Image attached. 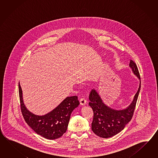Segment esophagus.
<instances>
[{
	"instance_id": "esophagus-1",
	"label": "esophagus",
	"mask_w": 158,
	"mask_h": 158,
	"mask_svg": "<svg viewBox=\"0 0 158 158\" xmlns=\"http://www.w3.org/2000/svg\"><path fill=\"white\" fill-rule=\"evenodd\" d=\"M80 103L81 105H82V106L85 105L86 103V100L84 98H82L80 100Z\"/></svg>"
}]
</instances>
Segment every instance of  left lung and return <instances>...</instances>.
I'll use <instances>...</instances> for the list:
<instances>
[{"label": "left lung", "instance_id": "left-lung-1", "mask_svg": "<svg viewBox=\"0 0 158 158\" xmlns=\"http://www.w3.org/2000/svg\"><path fill=\"white\" fill-rule=\"evenodd\" d=\"M129 67L140 80L137 65L131 60H130ZM140 89L141 80L138 90L131 104L127 108L120 110L108 107L104 103L97 91L93 89L89 95V104L94 112L91 129L94 133L100 137L107 138L123 131L133 117Z\"/></svg>", "mask_w": 158, "mask_h": 158}]
</instances>
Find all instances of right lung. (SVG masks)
I'll list each match as a JSON object with an SVG mask.
<instances>
[{
    "instance_id": "add662e5",
    "label": "right lung",
    "mask_w": 158,
    "mask_h": 158,
    "mask_svg": "<svg viewBox=\"0 0 158 158\" xmlns=\"http://www.w3.org/2000/svg\"><path fill=\"white\" fill-rule=\"evenodd\" d=\"M21 110L25 121L37 134L48 139L61 137L67 130L72 111L80 104L77 96L68 97L59 105L47 114H34L25 107L23 91L19 83Z\"/></svg>"
}]
</instances>
